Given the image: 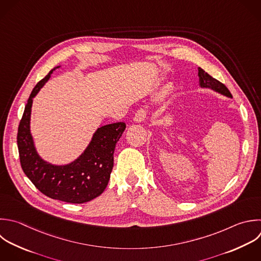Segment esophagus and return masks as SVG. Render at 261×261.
<instances>
[{"instance_id":"1","label":"esophagus","mask_w":261,"mask_h":261,"mask_svg":"<svg viewBox=\"0 0 261 261\" xmlns=\"http://www.w3.org/2000/svg\"><path fill=\"white\" fill-rule=\"evenodd\" d=\"M146 116H147V110L144 108H141L136 112V114L134 116V121L138 122V123L143 122L146 119Z\"/></svg>"}]
</instances>
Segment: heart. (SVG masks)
I'll use <instances>...</instances> for the list:
<instances>
[{
    "instance_id": "b5f03b06",
    "label": "heart",
    "mask_w": 261,
    "mask_h": 261,
    "mask_svg": "<svg viewBox=\"0 0 261 261\" xmlns=\"http://www.w3.org/2000/svg\"><path fill=\"white\" fill-rule=\"evenodd\" d=\"M169 91H170V89H169V87H165L164 89H163V91H162V93L164 94V95H167L168 93H169Z\"/></svg>"
}]
</instances>
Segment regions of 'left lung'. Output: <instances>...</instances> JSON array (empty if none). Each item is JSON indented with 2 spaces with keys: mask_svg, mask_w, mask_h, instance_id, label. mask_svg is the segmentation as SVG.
Returning a JSON list of instances; mask_svg holds the SVG:
<instances>
[{
  "mask_svg": "<svg viewBox=\"0 0 261 261\" xmlns=\"http://www.w3.org/2000/svg\"><path fill=\"white\" fill-rule=\"evenodd\" d=\"M198 76H199V86L202 89H210L216 93H219L225 97L231 98V94L227 90V88L218 82L217 80L210 76L207 72H205L202 68L198 67Z\"/></svg>",
  "mask_w": 261,
  "mask_h": 261,
  "instance_id": "8db88e82",
  "label": "left lung"
}]
</instances>
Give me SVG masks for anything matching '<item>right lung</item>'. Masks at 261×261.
<instances>
[{
	"label": "right lung",
	"mask_w": 261,
	"mask_h": 261,
	"mask_svg": "<svg viewBox=\"0 0 261 261\" xmlns=\"http://www.w3.org/2000/svg\"><path fill=\"white\" fill-rule=\"evenodd\" d=\"M33 90L17 134L21 167L32 182L46 196L67 203L81 204L100 196L106 189L113 168V154L126 125L115 122L99 127L86 150L72 162L56 165L44 160L38 153L31 133L33 100L49 81L56 68Z\"/></svg>",
	"instance_id": "obj_1"
}]
</instances>
